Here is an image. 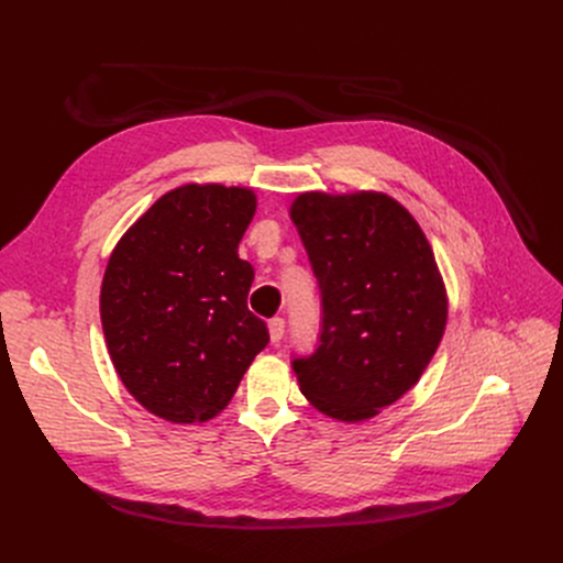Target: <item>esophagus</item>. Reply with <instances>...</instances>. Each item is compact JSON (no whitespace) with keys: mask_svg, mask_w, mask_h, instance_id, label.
I'll return each mask as SVG.
<instances>
[{"mask_svg":"<svg viewBox=\"0 0 563 563\" xmlns=\"http://www.w3.org/2000/svg\"><path fill=\"white\" fill-rule=\"evenodd\" d=\"M267 332H271V341L279 343L284 336V320L282 318H273L271 323H267Z\"/></svg>","mask_w":563,"mask_h":563,"instance_id":"34e87169","label":"esophagus"}]
</instances>
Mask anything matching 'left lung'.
<instances>
[{
	"label": "left lung",
	"mask_w": 563,
	"mask_h": 563,
	"mask_svg": "<svg viewBox=\"0 0 563 563\" xmlns=\"http://www.w3.org/2000/svg\"><path fill=\"white\" fill-rule=\"evenodd\" d=\"M323 296V334L292 368L309 404L357 423L410 391L449 318L446 286L412 212L378 190L302 192L290 203Z\"/></svg>",
	"instance_id": "8db88e82"
}]
</instances>
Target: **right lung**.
<instances>
[{
	"label": "right lung",
	"instance_id": "1",
	"mask_svg": "<svg viewBox=\"0 0 563 563\" xmlns=\"http://www.w3.org/2000/svg\"><path fill=\"white\" fill-rule=\"evenodd\" d=\"M254 212L252 187L185 183L130 224L107 261V351L130 396L159 419H216L271 341L247 309L254 267L238 256Z\"/></svg>",
	"mask_w": 563,
	"mask_h": 563
}]
</instances>
